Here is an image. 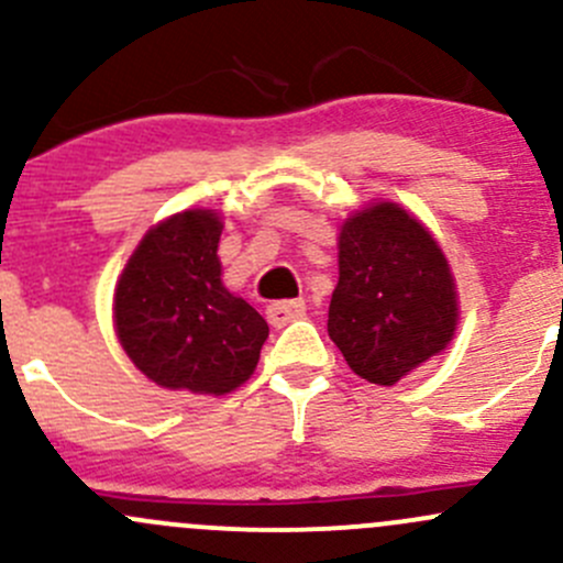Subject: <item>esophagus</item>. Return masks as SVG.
Here are the masks:
<instances>
[{
    "mask_svg": "<svg viewBox=\"0 0 563 563\" xmlns=\"http://www.w3.org/2000/svg\"><path fill=\"white\" fill-rule=\"evenodd\" d=\"M302 316H305L302 299H286V302L266 305V321L277 329L286 327L288 321H294V318H302Z\"/></svg>",
    "mask_w": 563,
    "mask_h": 563,
    "instance_id": "obj_1",
    "label": "esophagus"
}]
</instances>
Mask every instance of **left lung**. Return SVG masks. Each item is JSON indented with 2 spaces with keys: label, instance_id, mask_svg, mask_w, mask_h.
Segmentation results:
<instances>
[{
  "label": "left lung",
  "instance_id": "8db88e82",
  "mask_svg": "<svg viewBox=\"0 0 563 563\" xmlns=\"http://www.w3.org/2000/svg\"><path fill=\"white\" fill-rule=\"evenodd\" d=\"M338 258L327 329L356 376L391 387L446 349L455 283L441 247L406 209L384 201L351 214Z\"/></svg>",
  "mask_w": 563,
  "mask_h": 563
}]
</instances>
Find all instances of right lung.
<instances>
[{
	"mask_svg": "<svg viewBox=\"0 0 563 563\" xmlns=\"http://www.w3.org/2000/svg\"><path fill=\"white\" fill-rule=\"evenodd\" d=\"M212 209L163 220L130 255L113 318L133 365L166 389L225 395L253 376L269 327L220 280Z\"/></svg>",
	"mask_w": 563,
	"mask_h": 563,
	"instance_id": "1",
	"label": "right lung"
}]
</instances>
